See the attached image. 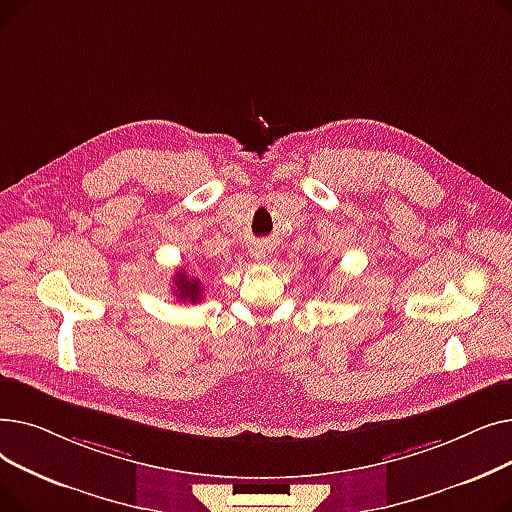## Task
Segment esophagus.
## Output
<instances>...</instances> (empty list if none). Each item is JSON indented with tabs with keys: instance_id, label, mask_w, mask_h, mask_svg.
I'll use <instances>...</instances> for the list:
<instances>
[{
	"instance_id": "1",
	"label": "esophagus",
	"mask_w": 512,
	"mask_h": 512,
	"mask_svg": "<svg viewBox=\"0 0 512 512\" xmlns=\"http://www.w3.org/2000/svg\"><path fill=\"white\" fill-rule=\"evenodd\" d=\"M270 253H272V247H267V245H257V247L253 249V257H255L257 261H265L267 257H270Z\"/></svg>"
}]
</instances>
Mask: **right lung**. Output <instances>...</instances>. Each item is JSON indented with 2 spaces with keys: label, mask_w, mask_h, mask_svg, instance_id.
<instances>
[{
  "label": "right lung",
  "mask_w": 512,
  "mask_h": 512,
  "mask_svg": "<svg viewBox=\"0 0 512 512\" xmlns=\"http://www.w3.org/2000/svg\"><path fill=\"white\" fill-rule=\"evenodd\" d=\"M174 297L182 303H199L203 299V284L201 280L188 278L184 270L174 276Z\"/></svg>",
  "instance_id": "right-lung-1"
}]
</instances>
